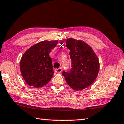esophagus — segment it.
Instances as JSON below:
<instances>
[{
    "label": "esophagus",
    "mask_w": 124,
    "mask_h": 124,
    "mask_svg": "<svg viewBox=\"0 0 124 124\" xmlns=\"http://www.w3.org/2000/svg\"><path fill=\"white\" fill-rule=\"evenodd\" d=\"M54 71L57 73H61L62 72V69H61V68H59V69H55L54 70Z\"/></svg>",
    "instance_id": "1"
}]
</instances>
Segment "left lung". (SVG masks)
<instances>
[{"label":"left lung","instance_id":"8db88e82","mask_svg":"<svg viewBox=\"0 0 124 124\" xmlns=\"http://www.w3.org/2000/svg\"><path fill=\"white\" fill-rule=\"evenodd\" d=\"M67 48L71 60V69L63 71L68 85L75 90H81L89 86L95 81L99 70L97 55L88 44L73 38L66 40Z\"/></svg>","mask_w":124,"mask_h":124}]
</instances>
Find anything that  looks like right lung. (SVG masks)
<instances>
[{"mask_svg":"<svg viewBox=\"0 0 124 124\" xmlns=\"http://www.w3.org/2000/svg\"><path fill=\"white\" fill-rule=\"evenodd\" d=\"M58 42V40L40 41L31 46L22 55L21 72L30 86L41 88L51 80L54 72L49 54Z\"/></svg>","mask_w":124,"mask_h":124,"instance_id":"add662e5","label":"right lung"}]
</instances>
